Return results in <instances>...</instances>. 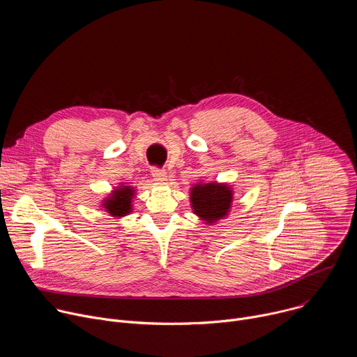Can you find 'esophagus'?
I'll use <instances>...</instances> for the list:
<instances>
[{
	"instance_id": "1",
	"label": "esophagus",
	"mask_w": 357,
	"mask_h": 357,
	"mask_svg": "<svg viewBox=\"0 0 357 357\" xmlns=\"http://www.w3.org/2000/svg\"><path fill=\"white\" fill-rule=\"evenodd\" d=\"M151 174H152V178H154L155 182H165L167 181V172H164L162 169L160 168H152L151 169Z\"/></svg>"
}]
</instances>
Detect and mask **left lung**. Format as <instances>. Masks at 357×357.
<instances>
[{"label": "left lung", "instance_id": "8db88e82", "mask_svg": "<svg viewBox=\"0 0 357 357\" xmlns=\"http://www.w3.org/2000/svg\"><path fill=\"white\" fill-rule=\"evenodd\" d=\"M233 189L227 183L199 182L190 188V206L193 213L206 225L226 219L231 209Z\"/></svg>", "mask_w": 357, "mask_h": 357}]
</instances>
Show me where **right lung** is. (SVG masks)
Segmentation results:
<instances>
[{
	"mask_svg": "<svg viewBox=\"0 0 357 357\" xmlns=\"http://www.w3.org/2000/svg\"><path fill=\"white\" fill-rule=\"evenodd\" d=\"M135 197V189L132 186L121 183L112 193L101 200L103 208L113 218H124L132 212V199Z\"/></svg>",
	"mask_w": 357,
	"mask_h": 357,
	"instance_id": "obj_1",
	"label": "right lung"
}]
</instances>
